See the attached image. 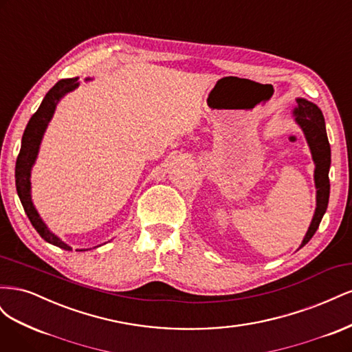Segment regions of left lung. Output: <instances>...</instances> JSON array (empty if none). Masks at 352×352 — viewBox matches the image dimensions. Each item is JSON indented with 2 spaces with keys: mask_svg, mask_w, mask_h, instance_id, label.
<instances>
[{
  "mask_svg": "<svg viewBox=\"0 0 352 352\" xmlns=\"http://www.w3.org/2000/svg\"><path fill=\"white\" fill-rule=\"evenodd\" d=\"M294 114L296 117L295 119L296 123L301 126V129L305 133L307 142L310 145V150L316 164L314 180H316V188H317V207L314 211L311 225L308 228L307 235L301 243V247H304V245L313 238L316 230L318 229V225H320L323 214L327 208L329 192H330V182H329L330 145H329L327 133H326L323 113L316 104L302 98H298Z\"/></svg>",
  "mask_w": 352,
  "mask_h": 352,
  "instance_id": "obj_1",
  "label": "left lung"
}]
</instances>
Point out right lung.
<instances>
[{"instance_id":"right-lung-1","label":"right lung","mask_w":352,"mask_h":352,"mask_svg":"<svg viewBox=\"0 0 352 352\" xmlns=\"http://www.w3.org/2000/svg\"><path fill=\"white\" fill-rule=\"evenodd\" d=\"M78 78H72V79H61L58 80L54 87H52L45 98L42 100L39 109L36 113L30 117V120L26 126L23 138H22V148H20V153L16 162V188H17V194L20 201H22V206L25 208V212L28 214L32 226L36 229V232L41 235V238H44L47 242L56 245L58 248H63L66 251H72L67 243L60 241L54 233H51L48 228L45 226V223L42 221L39 217L38 211L35 210L34 204H32V198H30V168L34 166L38 150H39V144L42 136H44V132L48 126V122L51 120L52 114H54L56 105L61 100V97L74 88L78 87ZM82 251V250H80Z\"/></svg>"}]
</instances>
